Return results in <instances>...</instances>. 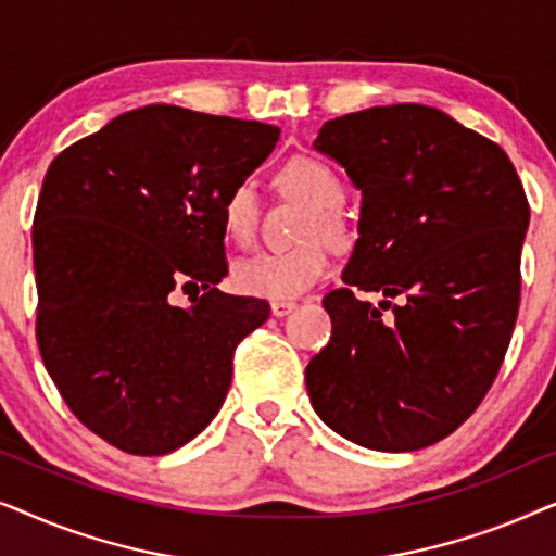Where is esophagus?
Masks as SVG:
<instances>
[{
	"label": "esophagus",
	"mask_w": 556,
	"mask_h": 556,
	"mask_svg": "<svg viewBox=\"0 0 556 556\" xmlns=\"http://www.w3.org/2000/svg\"><path fill=\"white\" fill-rule=\"evenodd\" d=\"M293 308H295V303H293V301H273V303H270V314L276 316V318H283V316H288V314H291Z\"/></svg>",
	"instance_id": "obj_1"
}]
</instances>
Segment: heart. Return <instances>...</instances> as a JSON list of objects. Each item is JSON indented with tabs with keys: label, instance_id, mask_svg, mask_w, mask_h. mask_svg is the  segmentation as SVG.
Masks as SVG:
<instances>
[{
	"label": "heart",
	"instance_id": "obj_1",
	"mask_svg": "<svg viewBox=\"0 0 556 556\" xmlns=\"http://www.w3.org/2000/svg\"><path fill=\"white\" fill-rule=\"evenodd\" d=\"M278 187L288 197L306 204L311 215L303 227V238L339 240L341 219L339 210L344 204V185L331 166L311 156H295L278 172ZM257 227V194L242 181L232 187L223 202V230L235 245H248L255 238ZM329 270V255L324 242H306V245L283 250V253H261L245 257L232 268V286L242 295L263 301H291L306 293L311 286Z\"/></svg>",
	"mask_w": 556,
	"mask_h": 556
}]
</instances>
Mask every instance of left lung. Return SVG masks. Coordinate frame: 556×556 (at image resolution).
Returning a JSON list of instances; mask_svg holds the SVG:
<instances>
[{"label":"left lung","mask_w":556,"mask_h":556,"mask_svg":"<svg viewBox=\"0 0 556 556\" xmlns=\"http://www.w3.org/2000/svg\"><path fill=\"white\" fill-rule=\"evenodd\" d=\"M314 149L362 192L344 283L406 301L326 295L333 331L306 367L311 405L369 451H420L468 420L504 362L527 194L498 143L420 103L326 121Z\"/></svg>","instance_id":"1"}]
</instances>
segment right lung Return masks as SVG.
<instances>
[{
    "instance_id": "right-lung-1",
    "label": "right lung",
    "mask_w": 556,
    "mask_h": 556,
    "mask_svg": "<svg viewBox=\"0 0 556 556\" xmlns=\"http://www.w3.org/2000/svg\"><path fill=\"white\" fill-rule=\"evenodd\" d=\"M278 126L154 103L55 156L33 225L37 344L73 415L105 443L166 455L200 435L235 346L270 306L227 295L223 202ZM174 287L197 294L177 307Z\"/></svg>"
}]
</instances>
